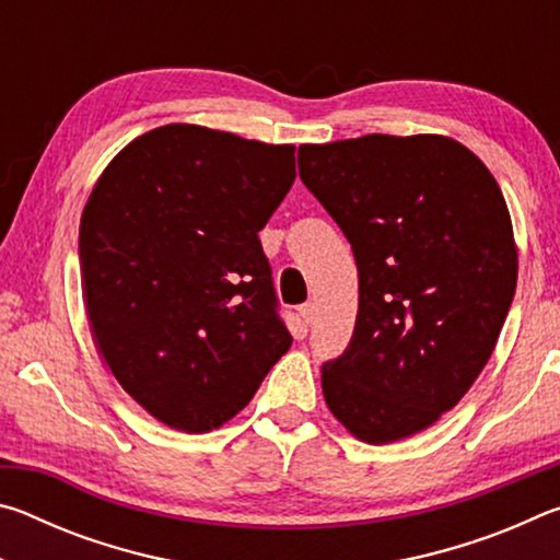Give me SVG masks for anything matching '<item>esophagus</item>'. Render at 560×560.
I'll return each instance as SVG.
<instances>
[{
    "mask_svg": "<svg viewBox=\"0 0 560 560\" xmlns=\"http://www.w3.org/2000/svg\"><path fill=\"white\" fill-rule=\"evenodd\" d=\"M299 316L303 318V324H306V326H311V324H314V316H316V306H314V303H303V306L299 308Z\"/></svg>",
    "mask_w": 560,
    "mask_h": 560,
    "instance_id": "34e87169",
    "label": "esophagus"
}]
</instances>
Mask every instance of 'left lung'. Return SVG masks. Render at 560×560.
<instances>
[{
	"mask_svg": "<svg viewBox=\"0 0 560 560\" xmlns=\"http://www.w3.org/2000/svg\"><path fill=\"white\" fill-rule=\"evenodd\" d=\"M299 175L358 267L353 338L320 371L328 410L368 444L428 430L477 381L514 301L494 175L452 138L383 132L301 145Z\"/></svg>",
	"mask_w": 560,
	"mask_h": 560,
	"instance_id": "obj_1",
	"label": "left lung"
}]
</instances>
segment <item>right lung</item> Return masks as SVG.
I'll use <instances>...</instances> for the list:
<instances>
[{"label": "right lung", "mask_w": 560, "mask_h": 560, "mask_svg": "<svg viewBox=\"0 0 560 560\" xmlns=\"http://www.w3.org/2000/svg\"><path fill=\"white\" fill-rule=\"evenodd\" d=\"M296 148L189 122L128 143L81 214L93 338L132 400L183 432L242 410L291 348L259 232Z\"/></svg>", "instance_id": "add662e5"}]
</instances>
